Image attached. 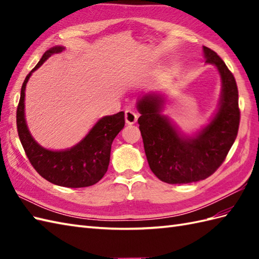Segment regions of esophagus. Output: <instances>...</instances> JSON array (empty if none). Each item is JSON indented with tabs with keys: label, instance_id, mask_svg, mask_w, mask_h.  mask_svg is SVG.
<instances>
[{
	"label": "esophagus",
	"instance_id": "esophagus-1",
	"mask_svg": "<svg viewBox=\"0 0 259 259\" xmlns=\"http://www.w3.org/2000/svg\"><path fill=\"white\" fill-rule=\"evenodd\" d=\"M124 118H125V122L128 124H134L137 119H138V114H137L133 110H126L124 113Z\"/></svg>",
	"mask_w": 259,
	"mask_h": 259
}]
</instances>
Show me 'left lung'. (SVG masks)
Returning a JSON list of instances; mask_svg holds the SVG:
<instances>
[{
	"label": "left lung",
	"instance_id": "left-lung-1",
	"mask_svg": "<svg viewBox=\"0 0 259 259\" xmlns=\"http://www.w3.org/2000/svg\"><path fill=\"white\" fill-rule=\"evenodd\" d=\"M206 62L214 64L222 76V99L210 123L195 137L181 136L166 115L163 99L145 95L137 102L139 129L151 171L163 183L189 184L203 180L221 167L237 137L240 110L233 73L218 54L203 47Z\"/></svg>",
	"mask_w": 259,
	"mask_h": 259
}]
</instances>
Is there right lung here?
<instances>
[{
  "label": "right lung",
  "instance_id": "add662e5",
  "mask_svg": "<svg viewBox=\"0 0 259 259\" xmlns=\"http://www.w3.org/2000/svg\"><path fill=\"white\" fill-rule=\"evenodd\" d=\"M63 49V47H54L48 50L34 69L26 75L16 110V126L25 155L41 177L58 186L81 188L97 184L107 172L112 141L124 126V112L101 118L78 145L67 150H48L32 138L24 117L26 83L32 72L52 54L61 52Z\"/></svg>",
  "mask_w": 259,
  "mask_h": 259
}]
</instances>
